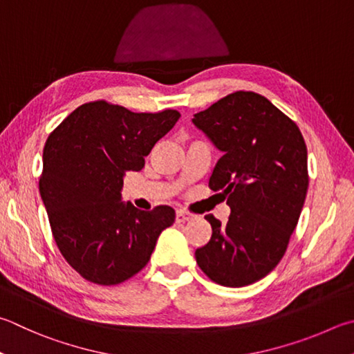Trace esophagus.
<instances>
[{"mask_svg":"<svg viewBox=\"0 0 354 354\" xmlns=\"http://www.w3.org/2000/svg\"><path fill=\"white\" fill-rule=\"evenodd\" d=\"M192 215L190 212H187V210H183V209H179V210H176V221L178 223H185V221H189V220H192Z\"/></svg>","mask_w":354,"mask_h":354,"instance_id":"obj_1","label":"esophagus"}]
</instances>
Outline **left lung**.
Returning a JSON list of instances; mask_svg holds the SVG:
<instances>
[{"label":"left lung","mask_w":354,"mask_h":354,"mask_svg":"<svg viewBox=\"0 0 354 354\" xmlns=\"http://www.w3.org/2000/svg\"><path fill=\"white\" fill-rule=\"evenodd\" d=\"M215 144L209 187L227 196L230 215H214L212 236L195 250L201 271L218 285L240 288L272 271L297 226L308 184V153L297 124L263 95L235 91L195 114Z\"/></svg>","instance_id":"8db88e82"}]
</instances>
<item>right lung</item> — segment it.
<instances>
[{"label":"right lung","mask_w":354,"mask_h":354,"mask_svg":"<svg viewBox=\"0 0 354 354\" xmlns=\"http://www.w3.org/2000/svg\"><path fill=\"white\" fill-rule=\"evenodd\" d=\"M179 111L133 113L106 100L83 104L49 134L38 189L57 248L83 279L119 285L147 266L170 205L139 210L120 201L124 176L142 170Z\"/></svg>","instance_id":"obj_1"}]
</instances>
